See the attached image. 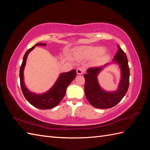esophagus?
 I'll use <instances>...</instances> for the list:
<instances>
[{
  "instance_id": "34e87169",
  "label": "esophagus",
  "mask_w": 150,
  "mask_h": 150,
  "mask_svg": "<svg viewBox=\"0 0 150 150\" xmlns=\"http://www.w3.org/2000/svg\"><path fill=\"white\" fill-rule=\"evenodd\" d=\"M85 71V69L84 68H82V67H79L77 69V73L78 75H82V73H83Z\"/></svg>"
}]
</instances>
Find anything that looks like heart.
<instances>
[{
    "instance_id": "1",
    "label": "heart",
    "mask_w": 150,
    "mask_h": 150,
    "mask_svg": "<svg viewBox=\"0 0 150 150\" xmlns=\"http://www.w3.org/2000/svg\"><path fill=\"white\" fill-rule=\"evenodd\" d=\"M105 49L103 47H86L81 50V53L85 55L96 57L104 53Z\"/></svg>"
}]
</instances>
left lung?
I'll list each match as a JSON object with an SVG mask.
<instances>
[{"label": "left lung", "instance_id": "left-lung-1", "mask_svg": "<svg viewBox=\"0 0 150 150\" xmlns=\"http://www.w3.org/2000/svg\"><path fill=\"white\" fill-rule=\"evenodd\" d=\"M118 51L113 60L119 64L121 69V80L116 91L106 92L102 89L97 81V75L106 65L93 67L88 69L85 79L84 91L88 100L92 106L100 109H108L115 106L122 99L128 90L129 83V68L126 53L117 45Z\"/></svg>", "mask_w": 150, "mask_h": 150}]
</instances>
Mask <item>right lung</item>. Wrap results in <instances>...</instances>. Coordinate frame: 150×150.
I'll use <instances>...</instances> for the list:
<instances>
[{
  "mask_svg": "<svg viewBox=\"0 0 150 150\" xmlns=\"http://www.w3.org/2000/svg\"><path fill=\"white\" fill-rule=\"evenodd\" d=\"M46 44L39 43L28 50L23 57L22 64L20 68V83L21 88L24 97L33 106L40 110H47L53 108L58 105L63 97H64L67 87L71 83L76 77V71L73 69L71 71L60 74L58 80L53 86L46 93L40 95H37L31 93L26 88L24 82V68L26 65V62L28 54L35 48L36 46H46Z\"/></svg>",
  "mask_w": 150,
  "mask_h": 150,
  "instance_id": "right-lung-1",
  "label": "right lung"
}]
</instances>
